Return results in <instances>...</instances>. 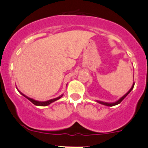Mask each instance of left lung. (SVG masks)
Segmentation results:
<instances>
[{
	"label": "left lung",
	"instance_id": "8db88e82",
	"mask_svg": "<svg viewBox=\"0 0 148 148\" xmlns=\"http://www.w3.org/2000/svg\"><path fill=\"white\" fill-rule=\"evenodd\" d=\"M133 78H134V77H133ZM134 85H135V82H133V85H132L131 88H130L129 91H128L126 94L124 95L123 97H121L119 100H117L116 101H115V102H112V103H108V102H105V101H99V100H96V102H97V103H100V104H102V105H104V106H110V107H111V106H116V105H118V104H119L120 103H121V102L122 101H123V100L124 99H125V98L126 97H127L128 95L129 94V92H131L132 90H133V87H134Z\"/></svg>",
	"mask_w": 148,
	"mask_h": 148
}]
</instances>
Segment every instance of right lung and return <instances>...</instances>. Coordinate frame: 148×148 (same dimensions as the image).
<instances>
[{"mask_svg": "<svg viewBox=\"0 0 148 148\" xmlns=\"http://www.w3.org/2000/svg\"><path fill=\"white\" fill-rule=\"evenodd\" d=\"M17 89L19 91V93L21 95H23V97H25V98H27V99H28L29 101H30L33 104H34L35 106H47L50 105L51 103H53V102L57 101V100L60 99V98L62 97L63 95H64V94H62V95H61L60 96H59V97H56V98H54V99H49V100H47V101H37V100H35L34 99H32V98H30V97H27V96H26V95H25L23 94V92H21L20 90H19L17 88Z\"/></svg>", "mask_w": 148, "mask_h": 148, "instance_id": "add662e5", "label": "right lung"}]
</instances>
